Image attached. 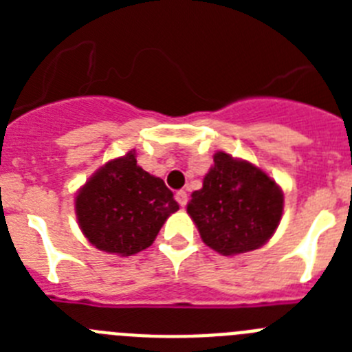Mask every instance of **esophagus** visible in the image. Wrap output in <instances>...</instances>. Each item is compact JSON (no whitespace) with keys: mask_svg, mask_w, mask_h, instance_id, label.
I'll list each match as a JSON object with an SVG mask.
<instances>
[{"mask_svg":"<svg viewBox=\"0 0 352 352\" xmlns=\"http://www.w3.org/2000/svg\"><path fill=\"white\" fill-rule=\"evenodd\" d=\"M174 197H176V201H178V204H179V206H182V208H185L186 203H188V194H186L185 190L176 192V195H174Z\"/></svg>","mask_w":352,"mask_h":352,"instance_id":"34e87169","label":"esophagus"}]
</instances>
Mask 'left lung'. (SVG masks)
Wrapping results in <instances>:
<instances>
[{
  "mask_svg": "<svg viewBox=\"0 0 352 352\" xmlns=\"http://www.w3.org/2000/svg\"><path fill=\"white\" fill-rule=\"evenodd\" d=\"M186 211L204 243L222 256L263 247L278 227L284 194L268 174L219 151Z\"/></svg>",
  "mask_w": 352,
  "mask_h": 352,
  "instance_id": "obj_1",
  "label": "left lung"
}]
</instances>
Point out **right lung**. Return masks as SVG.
<instances>
[{
    "label": "right lung",
    "instance_id": "obj_1",
    "mask_svg": "<svg viewBox=\"0 0 352 352\" xmlns=\"http://www.w3.org/2000/svg\"><path fill=\"white\" fill-rule=\"evenodd\" d=\"M178 210L164 179L139 167L133 151L107 162L76 197L77 220L89 243L123 257L148 248Z\"/></svg>",
    "mask_w": 352,
    "mask_h": 352
}]
</instances>
